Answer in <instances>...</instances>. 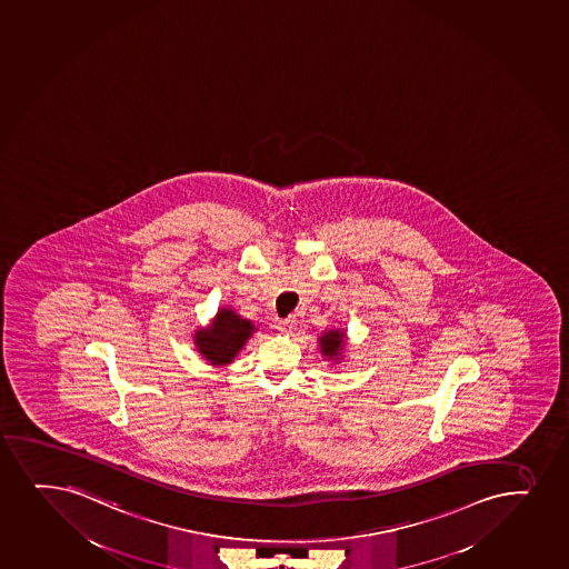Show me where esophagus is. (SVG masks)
I'll use <instances>...</instances> for the list:
<instances>
[{
  "label": "esophagus",
  "instance_id": "1",
  "mask_svg": "<svg viewBox=\"0 0 569 569\" xmlns=\"http://www.w3.org/2000/svg\"><path fill=\"white\" fill-rule=\"evenodd\" d=\"M277 328H279V332L292 333V330H295L296 328L295 317H288V319L279 320V325H277Z\"/></svg>",
  "mask_w": 569,
  "mask_h": 569
}]
</instances>
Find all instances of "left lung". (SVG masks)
<instances>
[{
    "label": "left lung",
    "instance_id": "8db88e82",
    "mask_svg": "<svg viewBox=\"0 0 569 569\" xmlns=\"http://www.w3.org/2000/svg\"><path fill=\"white\" fill-rule=\"evenodd\" d=\"M319 343L320 353L325 355V359L338 362L343 353V347H346V333L340 328L325 330L320 333Z\"/></svg>",
    "mask_w": 569,
    "mask_h": 569
}]
</instances>
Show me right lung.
Returning <instances> with one entry per match:
<instances>
[{
    "mask_svg": "<svg viewBox=\"0 0 569 569\" xmlns=\"http://www.w3.org/2000/svg\"><path fill=\"white\" fill-rule=\"evenodd\" d=\"M256 328L233 309L220 308L207 328H199L193 341L197 351L212 366H226L236 359Z\"/></svg>",
    "mask_w": 569,
    "mask_h": 569,
    "instance_id": "right-lung-1",
    "label": "right lung"
}]
</instances>
